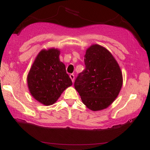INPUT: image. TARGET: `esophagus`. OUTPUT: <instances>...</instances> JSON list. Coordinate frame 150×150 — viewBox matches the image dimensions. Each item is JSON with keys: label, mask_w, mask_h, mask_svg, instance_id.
<instances>
[{"label": "esophagus", "mask_w": 150, "mask_h": 150, "mask_svg": "<svg viewBox=\"0 0 150 150\" xmlns=\"http://www.w3.org/2000/svg\"><path fill=\"white\" fill-rule=\"evenodd\" d=\"M69 77H70V79H71V81L74 82V75L73 74H71L69 75Z\"/></svg>", "instance_id": "34e87169"}]
</instances>
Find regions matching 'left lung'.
<instances>
[{"label": "left lung", "instance_id": "1", "mask_svg": "<svg viewBox=\"0 0 150 150\" xmlns=\"http://www.w3.org/2000/svg\"><path fill=\"white\" fill-rule=\"evenodd\" d=\"M85 69L76 79L74 87L89 109L108 108L117 97L123 85L117 61L104 47L93 44L86 50Z\"/></svg>", "mask_w": 150, "mask_h": 150}]
</instances>
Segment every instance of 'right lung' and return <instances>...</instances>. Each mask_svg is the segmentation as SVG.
I'll return each instance as SVG.
<instances>
[{
  "label": "right lung",
  "instance_id": "obj_1",
  "mask_svg": "<svg viewBox=\"0 0 150 150\" xmlns=\"http://www.w3.org/2000/svg\"><path fill=\"white\" fill-rule=\"evenodd\" d=\"M60 50L43 49L37 55L27 76V85L31 96L40 103L50 106L72 85L65 65L59 59Z\"/></svg>",
  "mask_w": 150,
  "mask_h": 150
}]
</instances>
